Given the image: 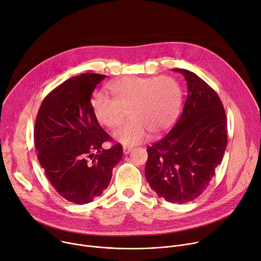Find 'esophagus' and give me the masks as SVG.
<instances>
[{
	"label": "esophagus",
	"mask_w": 261,
	"mask_h": 261,
	"mask_svg": "<svg viewBox=\"0 0 261 261\" xmlns=\"http://www.w3.org/2000/svg\"><path fill=\"white\" fill-rule=\"evenodd\" d=\"M131 151H132V147H128V146H126V147H124V148H123V152H124V154H129Z\"/></svg>",
	"instance_id": "34e87169"
}]
</instances>
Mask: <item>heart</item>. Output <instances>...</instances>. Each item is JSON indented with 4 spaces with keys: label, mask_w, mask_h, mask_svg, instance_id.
<instances>
[{
    "label": "heart",
    "mask_w": 261,
    "mask_h": 261,
    "mask_svg": "<svg viewBox=\"0 0 261 261\" xmlns=\"http://www.w3.org/2000/svg\"><path fill=\"white\" fill-rule=\"evenodd\" d=\"M108 89L113 99L102 92L94 93L91 111L108 129L120 126L128 111L130 121L113 134L124 145L143 143L149 133L157 136L167 132L179 115L182 91L172 77L126 76L109 84Z\"/></svg>",
    "instance_id": "heart-1"
}]
</instances>
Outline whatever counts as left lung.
I'll return each instance as SVG.
<instances>
[{
    "instance_id": "1",
    "label": "left lung",
    "mask_w": 261,
    "mask_h": 261,
    "mask_svg": "<svg viewBox=\"0 0 261 261\" xmlns=\"http://www.w3.org/2000/svg\"><path fill=\"white\" fill-rule=\"evenodd\" d=\"M187 82V97L174 128L147 149L145 175L171 203L198 198L209 185L227 147V120L218 93L195 73L174 68Z\"/></svg>"
}]
</instances>
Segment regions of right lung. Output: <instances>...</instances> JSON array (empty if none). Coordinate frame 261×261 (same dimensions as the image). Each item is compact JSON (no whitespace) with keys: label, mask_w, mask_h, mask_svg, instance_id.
I'll list each match as a JSON object with an SVG mask.
<instances>
[{"label":"right lung","mask_w":261,"mask_h":261,"mask_svg":"<svg viewBox=\"0 0 261 261\" xmlns=\"http://www.w3.org/2000/svg\"><path fill=\"white\" fill-rule=\"evenodd\" d=\"M105 78L85 73L67 79L44 98L36 117L34 144L41 168L56 192L75 204L101 196L123 156L121 144L102 149L112 138L90 107L92 91Z\"/></svg>","instance_id":"add662e5"}]
</instances>
